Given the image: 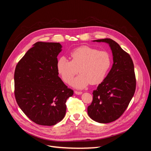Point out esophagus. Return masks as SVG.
Here are the masks:
<instances>
[{
  "label": "esophagus",
  "mask_w": 151,
  "mask_h": 151,
  "mask_svg": "<svg viewBox=\"0 0 151 151\" xmlns=\"http://www.w3.org/2000/svg\"><path fill=\"white\" fill-rule=\"evenodd\" d=\"M75 93L76 94H81L82 93H83V92H81V91H75Z\"/></svg>",
  "instance_id": "obj_1"
}]
</instances>
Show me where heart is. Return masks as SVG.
Segmentation results:
<instances>
[{
  "label": "heart",
  "instance_id": "heart-1",
  "mask_svg": "<svg viewBox=\"0 0 151 151\" xmlns=\"http://www.w3.org/2000/svg\"><path fill=\"white\" fill-rule=\"evenodd\" d=\"M69 57L70 60L64 57L58 59L57 72L63 81L69 84L79 71L81 74L72 82V85L77 88H84L90 83H101L111 65V58L108 52L88 46L74 49L70 52Z\"/></svg>",
  "mask_w": 151,
  "mask_h": 151
}]
</instances>
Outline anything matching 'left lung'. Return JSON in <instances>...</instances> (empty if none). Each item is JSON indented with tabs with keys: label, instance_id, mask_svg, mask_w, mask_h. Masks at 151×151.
<instances>
[{
	"label": "left lung",
	"instance_id": "obj_1",
	"mask_svg": "<svg viewBox=\"0 0 151 151\" xmlns=\"http://www.w3.org/2000/svg\"><path fill=\"white\" fill-rule=\"evenodd\" d=\"M93 42L109 44L113 64L107 76L93 91V101L88 108L89 117L101 123L119 118L133 98L136 88L134 65L130 55L115 41L104 38Z\"/></svg>",
	"mask_w": 151,
	"mask_h": 151
}]
</instances>
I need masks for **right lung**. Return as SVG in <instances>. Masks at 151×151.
Returning a JSON list of instances; mask_svg holds the SVG:
<instances>
[{"instance_id": "right-lung-1", "label": "right lung", "mask_w": 151, "mask_h": 151, "mask_svg": "<svg viewBox=\"0 0 151 151\" xmlns=\"http://www.w3.org/2000/svg\"><path fill=\"white\" fill-rule=\"evenodd\" d=\"M59 43L38 42L17 63L14 72V95L18 106L36 124L52 126L66 113L67 99L74 91L58 77Z\"/></svg>"}]
</instances>
